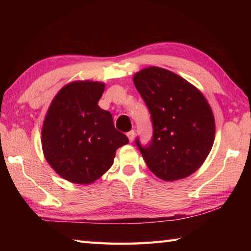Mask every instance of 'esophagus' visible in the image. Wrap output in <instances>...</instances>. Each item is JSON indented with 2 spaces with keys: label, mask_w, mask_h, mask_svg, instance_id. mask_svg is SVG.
<instances>
[{
  "label": "esophagus",
  "mask_w": 251,
  "mask_h": 251,
  "mask_svg": "<svg viewBox=\"0 0 251 251\" xmlns=\"http://www.w3.org/2000/svg\"><path fill=\"white\" fill-rule=\"evenodd\" d=\"M127 137H128V139H129L130 142L134 141V139H135V131L134 130H130V131L127 132Z\"/></svg>",
  "instance_id": "1"
}]
</instances>
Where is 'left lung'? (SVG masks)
I'll use <instances>...</instances> for the list:
<instances>
[{
  "label": "left lung",
  "instance_id": "8db88e82",
  "mask_svg": "<svg viewBox=\"0 0 251 251\" xmlns=\"http://www.w3.org/2000/svg\"><path fill=\"white\" fill-rule=\"evenodd\" d=\"M132 81L153 123L150 145L142 148L136 140L149 169L164 181L189 177L205 162L215 141V117L205 96L158 67L142 69Z\"/></svg>",
  "mask_w": 251,
  "mask_h": 251
}]
</instances>
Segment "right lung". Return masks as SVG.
<instances>
[{"label": "right lung", "mask_w": 251, "mask_h": 251, "mask_svg": "<svg viewBox=\"0 0 251 251\" xmlns=\"http://www.w3.org/2000/svg\"><path fill=\"white\" fill-rule=\"evenodd\" d=\"M104 87L102 82H71L47 110L42 149L50 166L69 182L94 183L113 165L117 149L129 142L98 105Z\"/></svg>", "instance_id": "obj_1"}]
</instances>
